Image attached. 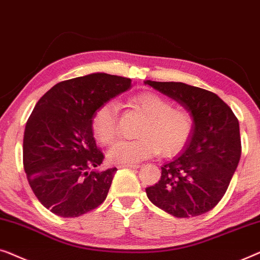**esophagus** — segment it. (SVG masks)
I'll return each mask as SVG.
<instances>
[{"instance_id":"obj_1","label":"esophagus","mask_w":260,"mask_h":260,"mask_svg":"<svg viewBox=\"0 0 260 260\" xmlns=\"http://www.w3.org/2000/svg\"><path fill=\"white\" fill-rule=\"evenodd\" d=\"M123 167H127V168H139V165H137V164H135V165H120L119 166V168H123Z\"/></svg>"}]
</instances>
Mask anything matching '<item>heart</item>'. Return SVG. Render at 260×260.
I'll return each instance as SVG.
<instances>
[{"instance_id":"obj_1","label":"heart","mask_w":260,"mask_h":260,"mask_svg":"<svg viewBox=\"0 0 260 260\" xmlns=\"http://www.w3.org/2000/svg\"><path fill=\"white\" fill-rule=\"evenodd\" d=\"M129 105L146 118L138 131L137 140H120L108 151V160L115 165H134L156 154H178L188 144L194 128L191 112L173 107L168 99L155 93H141L129 100ZM92 129L102 144H111L119 132L116 106L101 105L94 112Z\"/></svg>"}]
</instances>
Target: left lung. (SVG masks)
<instances>
[{"label": "left lung", "instance_id": "obj_1", "mask_svg": "<svg viewBox=\"0 0 260 260\" xmlns=\"http://www.w3.org/2000/svg\"><path fill=\"white\" fill-rule=\"evenodd\" d=\"M153 88L191 112L194 128L178 158L161 167V178L146 188L148 199L177 218L204 214L220 202L241 154L239 121L210 90L182 82H156Z\"/></svg>", "mask_w": 260, "mask_h": 260}]
</instances>
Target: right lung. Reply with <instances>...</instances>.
<instances>
[{"instance_id":"1","label":"right lung","mask_w":260,"mask_h":260,"mask_svg":"<svg viewBox=\"0 0 260 260\" xmlns=\"http://www.w3.org/2000/svg\"><path fill=\"white\" fill-rule=\"evenodd\" d=\"M132 80L96 73L52 87L32 109L23 137V167L36 198L63 218L96 208L108 194L116 167L104 161L93 137L94 112L125 92Z\"/></svg>"}]
</instances>
